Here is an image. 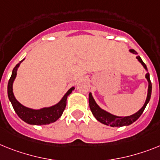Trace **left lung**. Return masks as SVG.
Listing matches in <instances>:
<instances>
[{"label": "left lung", "mask_w": 160, "mask_h": 160, "mask_svg": "<svg viewBox=\"0 0 160 160\" xmlns=\"http://www.w3.org/2000/svg\"><path fill=\"white\" fill-rule=\"evenodd\" d=\"M130 52L137 54V52L134 49H130ZM137 58L138 59V61L140 62L142 64V66L144 67V68L146 70H147L146 68V64L143 62V61L142 60V58H140V56H137ZM146 78L147 79L149 82V86H148V93H147V98H146V102H145L144 106L141 108L139 111L137 112V113L133 114V115H130V116H125V117H119V116H116V115H113L111 114L108 113L107 111H105L104 110L101 109L100 107L98 106L96 102H95L94 99L92 98L91 92L88 95V102H89V107H90V110L92 111V115H94V117L96 118L99 122H101L102 123H104L106 125H110L111 127H122V126H128L131 123H132L133 122H135L138 118L140 117L141 115L143 113L145 108H146L147 103L149 102V101L151 99V89H152V84H151V80H150V74L147 72L146 75Z\"/></svg>", "instance_id": "1"}]
</instances>
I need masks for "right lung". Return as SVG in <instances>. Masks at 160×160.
Returning <instances> with one entry per match:
<instances>
[{"instance_id": "1", "label": "right lung", "mask_w": 160, "mask_h": 160, "mask_svg": "<svg viewBox=\"0 0 160 160\" xmlns=\"http://www.w3.org/2000/svg\"><path fill=\"white\" fill-rule=\"evenodd\" d=\"M22 62H19V63L14 67L12 72V75L8 82V97L14 107V111L18 115L20 119H22L24 122L29 124H35V125H45L50 123H53L57 119L61 117L62 112L65 110L67 105V98L68 95L74 90V87L71 88L67 92L63 98H62L59 102L50 107H45L40 110H33L28 108L19 103L14 98L13 93V82L17 75V69L19 67V64Z\"/></svg>"}]
</instances>
